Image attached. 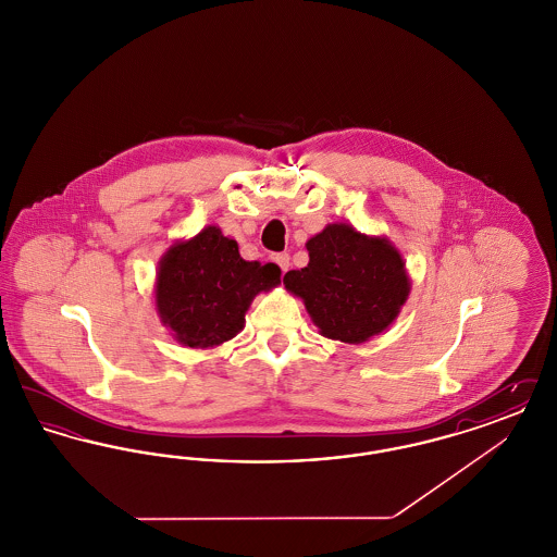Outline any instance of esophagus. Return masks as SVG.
<instances>
[{
	"label": "esophagus",
	"mask_w": 557,
	"mask_h": 557,
	"mask_svg": "<svg viewBox=\"0 0 557 557\" xmlns=\"http://www.w3.org/2000/svg\"><path fill=\"white\" fill-rule=\"evenodd\" d=\"M273 261L280 265L282 273H286V271H288V267H290V257H288L286 252H280V255H275V257H273Z\"/></svg>",
	"instance_id": "1"
}]
</instances>
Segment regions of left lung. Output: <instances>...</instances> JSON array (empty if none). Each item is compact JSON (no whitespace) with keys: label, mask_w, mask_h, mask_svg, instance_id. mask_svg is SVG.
I'll return each instance as SVG.
<instances>
[{"label":"left lung","mask_w":557,"mask_h":557,"mask_svg":"<svg viewBox=\"0 0 557 557\" xmlns=\"http://www.w3.org/2000/svg\"><path fill=\"white\" fill-rule=\"evenodd\" d=\"M307 250L309 265L288 271L284 284L305 300L325 338L359 345L395 321L409 294V277L386 239L334 223L309 239Z\"/></svg>","instance_id":"8db88e82"}]
</instances>
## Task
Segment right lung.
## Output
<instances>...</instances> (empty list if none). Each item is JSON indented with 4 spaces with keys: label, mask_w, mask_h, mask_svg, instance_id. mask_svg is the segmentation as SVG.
Returning <instances> with one entry per match:
<instances>
[{
    "label": "right lung",
    "mask_w": 557,
    "mask_h": 557,
    "mask_svg": "<svg viewBox=\"0 0 557 557\" xmlns=\"http://www.w3.org/2000/svg\"><path fill=\"white\" fill-rule=\"evenodd\" d=\"M280 267L244 261L236 239L216 227L169 248L157 282V307L164 325L189 348L232 341L259 292L280 284Z\"/></svg>",
    "instance_id": "1"
}]
</instances>
